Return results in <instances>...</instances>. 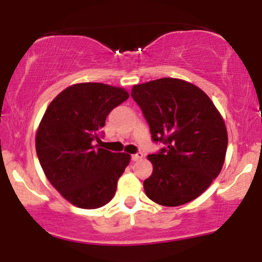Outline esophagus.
<instances>
[{"mask_svg":"<svg viewBox=\"0 0 262 262\" xmlns=\"http://www.w3.org/2000/svg\"><path fill=\"white\" fill-rule=\"evenodd\" d=\"M141 158H143V152H137V154H133V155H132V160H133V161H138V160H140Z\"/></svg>","mask_w":262,"mask_h":262,"instance_id":"esophagus-1","label":"esophagus"}]
</instances>
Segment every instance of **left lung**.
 I'll list each match as a JSON object with an SVG mask.
<instances>
[{
    "label": "left lung",
    "instance_id": "1",
    "mask_svg": "<svg viewBox=\"0 0 262 262\" xmlns=\"http://www.w3.org/2000/svg\"><path fill=\"white\" fill-rule=\"evenodd\" d=\"M154 141L166 148L148 155L152 173L144 181L150 200L166 207L188 203L221 172L228 146L227 127L214 103L200 87L164 77L134 85Z\"/></svg>",
    "mask_w": 262,
    "mask_h": 262
}]
</instances>
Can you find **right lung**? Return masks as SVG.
Returning <instances> with one entry per match:
<instances>
[{"label": "right lung", "mask_w": 262, "mask_h": 262, "mask_svg": "<svg viewBox=\"0 0 262 262\" xmlns=\"http://www.w3.org/2000/svg\"><path fill=\"white\" fill-rule=\"evenodd\" d=\"M122 87L75 83L50 102L35 135L39 162L68 202L83 209L107 204L130 161L125 152L98 148L100 130L114 107L128 100Z\"/></svg>", "instance_id": "obj_1"}]
</instances>
